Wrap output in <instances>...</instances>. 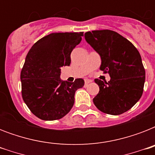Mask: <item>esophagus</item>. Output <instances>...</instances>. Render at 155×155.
Here are the masks:
<instances>
[{
    "label": "esophagus",
    "instance_id": "34e87169",
    "mask_svg": "<svg viewBox=\"0 0 155 155\" xmlns=\"http://www.w3.org/2000/svg\"><path fill=\"white\" fill-rule=\"evenodd\" d=\"M92 82V80H85V84L87 85V84H90V83Z\"/></svg>",
    "mask_w": 155,
    "mask_h": 155
}]
</instances>
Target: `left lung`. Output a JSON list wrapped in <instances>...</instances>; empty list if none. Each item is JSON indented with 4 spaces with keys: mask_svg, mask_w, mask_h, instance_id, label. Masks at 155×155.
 <instances>
[{
    "mask_svg": "<svg viewBox=\"0 0 155 155\" xmlns=\"http://www.w3.org/2000/svg\"><path fill=\"white\" fill-rule=\"evenodd\" d=\"M84 38L101 56L100 69L111 78L108 83L95 80L100 91L93 103L103 113L120 115L132 108L143 92L146 72L139 52L129 40L113 30L88 31Z\"/></svg>",
    "mask_w": 155,
    "mask_h": 155,
    "instance_id": "left-lung-1",
    "label": "left lung"
}]
</instances>
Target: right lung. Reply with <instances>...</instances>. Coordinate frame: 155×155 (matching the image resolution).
Here are the masks:
<instances>
[{
  "label": "right lung",
  "mask_w": 155,
  "mask_h": 155,
  "mask_svg": "<svg viewBox=\"0 0 155 155\" xmlns=\"http://www.w3.org/2000/svg\"><path fill=\"white\" fill-rule=\"evenodd\" d=\"M83 32L52 33L39 39L28 52L21 72V94L30 110L44 120L67 115L75 103V93L84 80L64 82L61 68L69 66L71 53L82 39Z\"/></svg>",
  "instance_id": "obj_1"
}]
</instances>
